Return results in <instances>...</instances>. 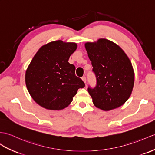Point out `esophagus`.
Listing matches in <instances>:
<instances>
[{
	"instance_id": "esophagus-1",
	"label": "esophagus",
	"mask_w": 155,
	"mask_h": 155,
	"mask_svg": "<svg viewBox=\"0 0 155 155\" xmlns=\"http://www.w3.org/2000/svg\"><path fill=\"white\" fill-rule=\"evenodd\" d=\"M82 80L83 81V82H84V83H86V77H82Z\"/></svg>"
}]
</instances>
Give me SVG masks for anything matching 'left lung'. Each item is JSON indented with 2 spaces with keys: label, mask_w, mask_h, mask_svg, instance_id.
Returning <instances> with one entry per match:
<instances>
[{
  "label": "left lung",
  "mask_w": 155,
  "mask_h": 155,
  "mask_svg": "<svg viewBox=\"0 0 155 155\" xmlns=\"http://www.w3.org/2000/svg\"><path fill=\"white\" fill-rule=\"evenodd\" d=\"M84 45L97 80L94 88H88L93 104L104 111L117 108L129 99L134 88L131 61L120 46L105 38Z\"/></svg>",
  "instance_id": "left-lung-1"
}]
</instances>
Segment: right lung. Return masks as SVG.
Wrapping results in <instances>:
<instances>
[{
  "label": "right lung",
  "mask_w": 155,
  "mask_h": 155,
  "mask_svg": "<svg viewBox=\"0 0 155 155\" xmlns=\"http://www.w3.org/2000/svg\"><path fill=\"white\" fill-rule=\"evenodd\" d=\"M77 48L73 42L57 40L41 46L28 67L25 81L31 98L50 110L65 108L84 83L68 61Z\"/></svg>",
  "instance_id": "1"
}]
</instances>
